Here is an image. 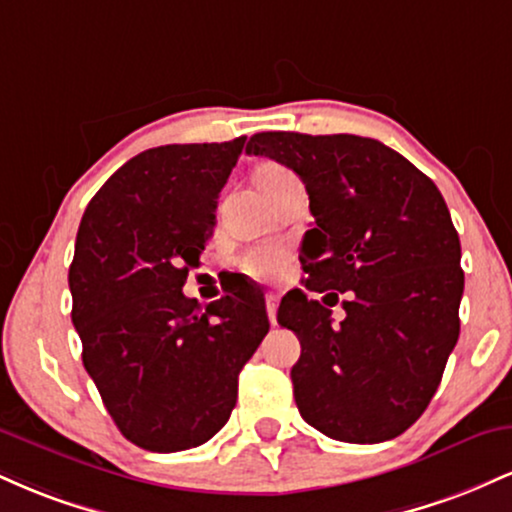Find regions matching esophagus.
<instances>
[{
  "label": "esophagus",
  "instance_id": "obj_1",
  "mask_svg": "<svg viewBox=\"0 0 512 512\" xmlns=\"http://www.w3.org/2000/svg\"><path fill=\"white\" fill-rule=\"evenodd\" d=\"M276 308H279V293L269 291L267 293V315H269V322L276 325Z\"/></svg>",
  "mask_w": 512,
  "mask_h": 512
}]
</instances>
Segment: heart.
Wrapping results in <instances>:
<instances>
[{
    "label": "heart",
    "instance_id": "1",
    "mask_svg": "<svg viewBox=\"0 0 512 512\" xmlns=\"http://www.w3.org/2000/svg\"><path fill=\"white\" fill-rule=\"evenodd\" d=\"M298 180L296 175L291 173L289 168L279 166V163H264V166L257 170V185H260L262 192H272L276 187L286 185V182ZM245 272L257 276V279H274L276 274L284 269V252L279 250H257L250 252L243 260Z\"/></svg>",
    "mask_w": 512,
    "mask_h": 512
}]
</instances>
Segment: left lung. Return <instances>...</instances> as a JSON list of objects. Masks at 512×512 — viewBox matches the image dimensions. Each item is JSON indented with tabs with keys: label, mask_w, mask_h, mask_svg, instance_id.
<instances>
[{
	"label": "left lung",
	"mask_w": 512,
	"mask_h": 512,
	"mask_svg": "<svg viewBox=\"0 0 512 512\" xmlns=\"http://www.w3.org/2000/svg\"><path fill=\"white\" fill-rule=\"evenodd\" d=\"M248 154L303 180L313 228L301 245L305 289L279 320L301 339L293 397L310 426L344 443L397 438L436 395L460 337V238L431 178L378 139L260 132ZM345 296L336 325L326 308Z\"/></svg>",
	"instance_id": "left-lung-1"
}]
</instances>
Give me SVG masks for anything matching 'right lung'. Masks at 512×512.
<instances>
[{"label": "right lung", "mask_w": 512, "mask_h": 512, "mask_svg": "<svg viewBox=\"0 0 512 512\" xmlns=\"http://www.w3.org/2000/svg\"><path fill=\"white\" fill-rule=\"evenodd\" d=\"M245 137L142 151L88 202L69 267L86 373L129 443L190 450L236 407L240 368L269 332L264 296L238 279L199 308L182 286L216 226Z\"/></svg>", "instance_id": "obj_1"}]
</instances>
